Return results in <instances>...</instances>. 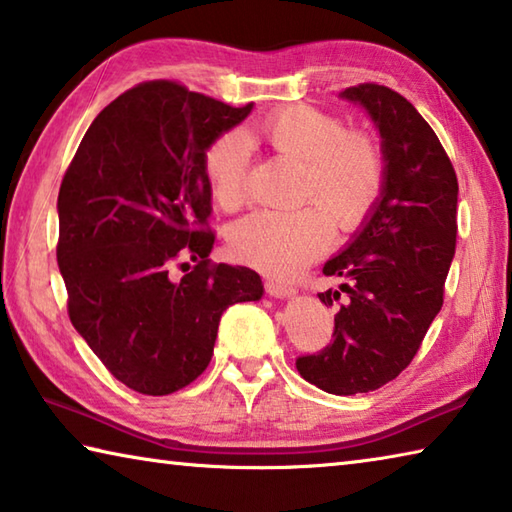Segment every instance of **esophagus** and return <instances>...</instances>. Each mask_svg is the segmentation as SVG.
Segmentation results:
<instances>
[{
  "instance_id": "34e87169",
  "label": "esophagus",
  "mask_w": 512,
  "mask_h": 512,
  "mask_svg": "<svg viewBox=\"0 0 512 512\" xmlns=\"http://www.w3.org/2000/svg\"><path fill=\"white\" fill-rule=\"evenodd\" d=\"M264 289H266L268 296H271V298H280V300L296 296V289L289 287V284H284V282L271 280V277H268V280L264 282Z\"/></svg>"
}]
</instances>
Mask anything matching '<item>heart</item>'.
Segmentation results:
<instances>
[{
    "label": "heart",
    "instance_id": "obj_1",
    "mask_svg": "<svg viewBox=\"0 0 512 512\" xmlns=\"http://www.w3.org/2000/svg\"><path fill=\"white\" fill-rule=\"evenodd\" d=\"M257 135L277 153L305 164L302 196L318 205L293 212H255L232 225L228 246L241 264L289 277L323 253L336 228L352 232L366 223L384 185V153L375 137L343 131L334 115L314 106H289L268 115ZM250 135L230 131L205 153L214 201L225 210L244 203Z\"/></svg>",
    "mask_w": 512,
    "mask_h": 512
}]
</instances>
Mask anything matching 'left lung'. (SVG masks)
I'll use <instances>...</instances> for the list:
<instances>
[{
    "mask_svg": "<svg viewBox=\"0 0 512 512\" xmlns=\"http://www.w3.org/2000/svg\"><path fill=\"white\" fill-rule=\"evenodd\" d=\"M368 112L381 137L384 185L366 223L325 275L341 277L339 291L318 293L339 311L334 341L300 357L309 384L332 395L377 391L413 361L433 318L456 250L458 180L443 144L402 94L377 83L341 92Z\"/></svg>",
    "mask_w": 512,
    "mask_h": 512,
    "instance_id": "8db88e82",
    "label": "left lung"
}]
</instances>
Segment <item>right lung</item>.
Masks as SVG:
<instances>
[{
  "label": "right lung",
  "instance_id": "add662e5",
  "mask_svg": "<svg viewBox=\"0 0 512 512\" xmlns=\"http://www.w3.org/2000/svg\"><path fill=\"white\" fill-rule=\"evenodd\" d=\"M250 110L173 81L142 83L99 112L60 185L56 257L69 320L137 393L192 384L223 311L264 296L255 271L207 259L205 153ZM185 254L197 266L171 281L168 266Z\"/></svg>",
  "mask_w": 512,
  "mask_h": 512
}]
</instances>
